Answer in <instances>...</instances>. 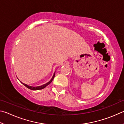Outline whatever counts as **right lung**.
I'll list each match as a JSON object with an SVG mask.
<instances>
[{"label":"right lung","mask_w":124,"mask_h":124,"mask_svg":"<svg viewBox=\"0 0 124 124\" xmlns=\"http://www.w3.org/2000/svg\"><path fill=\"white\" fill-rule=\"evenodd\" d=\"M54 76H55V72H54V75H53V76L52 77V79H51V80H50V81H49V82H48V83H47L46 84H43V85H42L39 86H31L28 85H27V84H26L23 83H22V82H21V83H22L26 87L28 88V89H31V90H41V89H43V88H45L46 87V86H47L48 85H49V84L50 83H51V82H52V81H53V79H54Z\"/></svg>","instance_id":"obj_1"}]
</instances>
